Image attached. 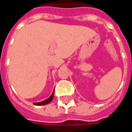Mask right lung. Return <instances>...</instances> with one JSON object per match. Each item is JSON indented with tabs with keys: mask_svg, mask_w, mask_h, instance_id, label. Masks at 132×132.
<instances>
[{
	"mask_svg": "<svg viewBox=\"0 0 132 132\" xmlns=\"http://www.w3.org/2000/svg\"><path fill=\"white\" fill-rule=\"evenodd\" d=\"M53 95H54V91L53 92V94L51 95V96L47 99V100H44L43 102H40V103H34V105H47V104L50 103L51 101L53 100Z\"/></svg>",
	"mask_w": 132,
	"mask_h": 132,
	"instance_id": "1",
	"label": "right lung"
}]
</instances>
